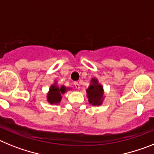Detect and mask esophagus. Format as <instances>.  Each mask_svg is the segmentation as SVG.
<instances>
[{
  "mask_svg": "<svg viewBox=\"0 0 154 154\" xmlns=\"http://www.w3.org/2000/svg\"><path fill=\"white\" fill-rule=\"evenodd\" d=\"M73 85H74V87H75L76 89H80V84L78 82H74Z\"/></svg>",
  "mask_w": 154,
  "mask_h": 154,
  "instance_id": "1",
  "label": "esophagus"
}]
</instances>
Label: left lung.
Masks as SVG:
<instances>
[{"mask_svg":"<svg viewBox=\"0 0 154 154\" xmlns=\"http://www.w3.org/2000/svg\"><path fill=\"white\" fill-rule=\"evenodd\" d=\"M87 97L91 105L94 106H99L102 105L105 98V91L102 85L98 82L96 77H93L91 80L90 85L86 90Z\"/></svg>","mask_w":154,"mask_h":154,"instance_id":"left-lung-1","label":"left lung"}]
</instances>
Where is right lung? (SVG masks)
I'll use <instances>...</instances> for the list:
<instances>
[{
	"mask_svg": "<svg viewBox=\"0 0 154 154\" xmlns=\"http://www.w3.org/2000/svg\"><path fill=\"white\" fill-rule=\"evenodd\" d=\"M68 90H69V88H66L63 85L59 87L57 85V81H55L49 88L46 96L47 97L46 100L50 105H59L62 99V94L66 93Z\"/></svg>",
	"mask_w": 154,
	"mask_h": 154,
	"instance_id": "add662e5",
	"label": "right lung"
}]
</instances>
